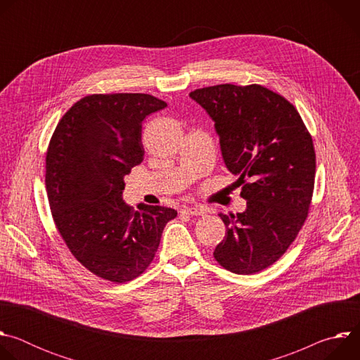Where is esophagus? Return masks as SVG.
Masks as SVG:
<instances>
[{"instance_id":"34e87169","label":"esophagus","mask_w":360,"mask_h":360,"mask_svg":"<svg viewBox=\"0 0 360 360\" xmlns=\"http://www.w3.org/2000/svg\"><path fill=\"white\" fill-rule=\"evenodd\" d=\"M182 214H186V215H192V217H200L205 214V210L203 208H199V207H191V208H184L181 210Z\"/></svg>"}]
</instances>
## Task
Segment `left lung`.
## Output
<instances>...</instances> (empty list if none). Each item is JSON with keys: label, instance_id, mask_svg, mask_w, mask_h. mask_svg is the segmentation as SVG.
<instances>
[{"label": "left lung", "instance_id": "obj_1", "mask_svg": "<svg viewBox=\"0 0 360 360\" xmlns=\"http://www.w3.org/2000/svg\"><path fill=\"white\" fill-rule=\"evenodd\" d=\"M215 121L226 168L239 175L246 211L219 214L226 226L214 258L238 275L274 265L311 208L316 155L297 110L258 84H221L189 94Z\"/></svg>", "mask_w": 360, "mask_h": 360}]
</instances>
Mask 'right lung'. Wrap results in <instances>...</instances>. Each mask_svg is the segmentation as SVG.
<instances>
[{
  "label": "right lung",
  "mask_w": 360,
  "mask_h": 360,
  "mask_svg": "<svg viewBox=\"0 0 360 360\" xmlns=\"http://www.w3.org/2000/svg\"><path fill=\"white\" fill-rule=\"evenodd\" d=\"M167 107L149 94H92L60 120L45 157L56 226L74 258L94 275L124 283L155 258L176 211L122 200L124 176L143 160L142 121Z\"/></svg>",
  "instance_id": "add662e5"
}]
</instances>
